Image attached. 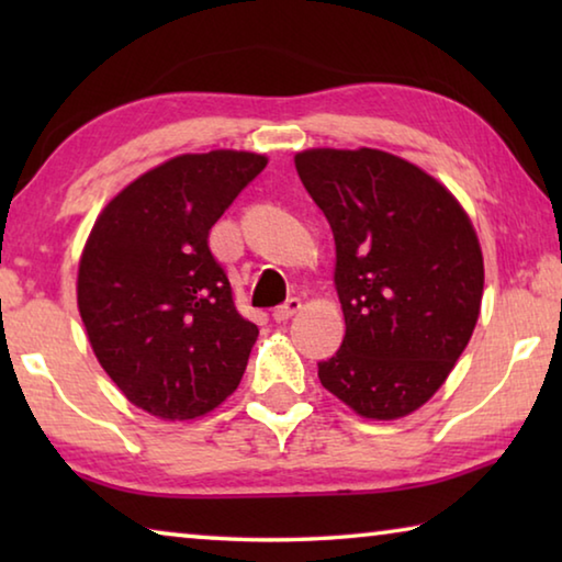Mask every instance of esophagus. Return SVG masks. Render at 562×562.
<instances>
[{"instance_id": "obj_1", "label": "esophagus", "mask_w": 562, "mask_h": 562, "mask_svg": "<svg viewBox=\"0 0 562 562\" xmlns=\"http://www.w3.org/2000/svg\"><path fill=\"white\" fill-rule=\"evenodd\" d=\"M302 310V300L297 297H290L284 304H278V307L272 310V319L274 322H288L290 317L297 315V312Z\"/></svg>"}]
</instances>
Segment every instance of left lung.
<instances>
[{"mask_svg": "<svg viewBox=\"0 0 562 562\" xmlns=\"http://www.w3.org/2000/svg\"><path fill=\"white\" fill-rule=\"evenodd\" d=\"M294 166L335 233L347 325L319 382L364 418L408 416L449 379L481 315L471 217L443 183L386 150L307 148Z\"/></svg>", "mask_w": 562, "mask_h": 562, "instance_id": "left-lung-1", "label": "left lung"}]
</instances>
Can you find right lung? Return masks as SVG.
<instances>
[{
  "instance_id": "add662e5",
  "label": "right lung",
  "mask_w": 562,
  "mask_h": 562,
  "mask_svg": "<svg viewBox=\"0 0 562 562\" xmlns=\"http://www.w3.org/2000/svg\"><path fill=\"white\" fill-rule=\"evenodd\" d=\"M265 166L250 150L176 156L113 195L91 227L79 315L103 372L150 416L190 422L240 384L260 329L237 312L207 235Z\"/></svg>"
}]
</instances>
